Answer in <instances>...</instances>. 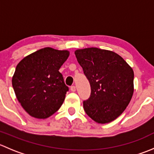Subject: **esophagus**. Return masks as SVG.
<instances>
[{
    "label": "esophagus",
    "mask_w": 154,
    "mask_h": 154,
    "mask_svg": "<svg viewBox=\"0 0 154 154\" xmlns=\"http://www.w3.org/2000/svg\"><path fill=\"white\" fill-rule=\"evenodd\" d=\"M70 89H71V91H76V87L74 86H71Z\"/></svg>",
    "instance_id": "34e87169"
}]
</instances>
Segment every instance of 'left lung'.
Here are the masks:
<instances>
[{
    "mask_svg": "<svg viewBox=\"0 0 154 154\" xmlns=\"http://www.w3.org/2000/svg\"><path fill=\"white\" fill-rule=\"evenodd\" d=\"M91 86V95L83 101L85 112L99 124L112 122L123 113L134 91V72L121 56L97 48L74 51Z\"/></svg>",
    "mask_w": 154,
    "mask_h": 154,
    "instance_id": "left-lung-1",
    "label": "left lung"
}]
</instances>
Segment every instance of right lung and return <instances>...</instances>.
<instances>
[{
	"mask_svg": "<svg viewBox=\"0 0 154 154\" xmlns=\"http://www.w3.org/2000/svg\"><path fill=\"white\" fill-rule=\"evenodd\" d=\"M69 54L66 50L42 48L17 65L12 87L18 102L30 116L47 119L62 106L68 87L59 70Z\"/></svg>",
	"mask_w": 154,
	"mask_h": 154,
	"instance_id": "1",
	"label": "right lung"
}]
</instances>
